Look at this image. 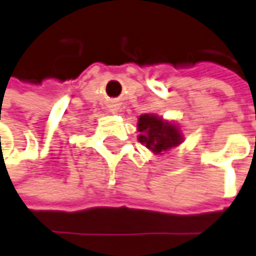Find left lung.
Masks as SVG:
<instances>
[{"instance_id":"8db88e82","label":"left lung","mask_w":256,"mask_h":256,"mask_svg":"<svg viewBox=\"0 0 256 256\" xmlns=\"http://www.w3.org/2000/svg\"><path fill=\"white\" fill-rule=\"evenodd\" d=\"M137 128L140 132L138 142L156 154H163L164 152L182 143V134L178 126L154 114H142L138 118Z\"/></svg>"}]
</instances>
